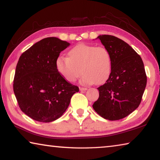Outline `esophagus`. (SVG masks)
Segmentation results:
<instances>
[{
	"instance_id": "esophagus-1",
	"label": "esophagus",
	"mask_w": 160,
	"mask_h": 160,
	"mask_svg": "<svg viewBox=\"0 0 160 160\" xmlns=\"http://www.w3.org/2000/svg\"><path fill=\"white\" fill-rule=\"evenodd\" d=\"M79 89H80V91H84L87 90L88 88H84V87H80Z\"/></svg>"
}]
</instances>
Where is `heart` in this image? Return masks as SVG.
I'll return each instance as SVG.
<instances>
[{
  "label": "heart",
  "instance_id": "obj_1",
  "mask_svg": "<svg viewBox=\"0 0 160 160\" xmlns=\"http://www.w3.org/2000/svg\"><path fill=\"white\" fill-rule=\"evenodd\" d=\"M56 61L59 73L68 82H74L83 73V84H101L109 78L112 61L110 51L103 46L78 44Z\"/></svg>",
  "mask_w": 160,
  "mask_h": 160
}]
</instances>
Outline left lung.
I'll use <instances>...</instances> for the list:
<instances>
[{
  "mask_svg": "<svg viewBox=\"0 0 160 160\" xmlns=\"http://www.w3.org/2000/svg\"><path fill=\"white\" fill-rule=\"evenodd\" d=\"M111 52L112 72L108 79L99 86V97L93 108L109 120L128 116L139 106L147 84V76L140 56L129 44L116 37L99 35Z\"/></svg>",
  "mask_w": 160,
  "mask_h": 160,
  "instance_id": "obj_1",
  "label": "left lung"
}]
</instances>
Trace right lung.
I'll return each instance as SVG.
<instances>
[{
	"mask_svg": "<svg viewBox=\"0 0 160 160\" xmlns=\"http://www.w3.org/2000/svg\"><path fill=\"white\" fill-rule=\"evenodd\" d=\"M69 43L47 38L21 54L15 69L13 91L25 114L39 122H49L61 117L71 98L79 91L65 80L56 67L60 52Z\"/></svg>",
	"mask_w": 160,
	"mask_h": 160,
	"instance_id": "obj_1",
	"label": "right lung"
}]
</instances>
